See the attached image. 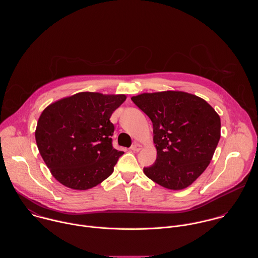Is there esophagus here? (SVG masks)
<instances>
[{
    "label": "esophagus",
    "instance_id": "obj_1",
    "mask_svg": "<svg viewBox=\"0 0 258 258\" xmlns=\"http://www.w3.org/2000/svg\"><path fill=\"white\" fill-rule=\"evenodd\" d=\"M142 148H143V146L140 145V144H138V143H135V144L131 147V149H132L134 152H139Z\"/></svg>",
    "mask_w": 258,
    "mask_h": 258
}]
</instances>
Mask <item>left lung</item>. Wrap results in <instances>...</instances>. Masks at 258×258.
<instances>
[{
	"label": "left lung",
	"instance_id": "8db88e82",
	"mask_svg": "<svg viewBox=\"0 0 258 258\" xmlns=\"http://www.w3.org/2000/svg\"><path fill=\"white\" fill-rule=\"evenodd\" d=\"M132 100L153 123L157 157L144 173L169 190L192 185L216 149L219 115L205 100L186 92L144 93Z\"/></svg>",
	"mask_w": 258,
	"mask_h": 258
}]
</instances>
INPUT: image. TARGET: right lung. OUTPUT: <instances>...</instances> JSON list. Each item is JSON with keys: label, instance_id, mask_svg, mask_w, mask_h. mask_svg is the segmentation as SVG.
Wrapping results in <instances>:
<instances>
[{"label": "right lung", "instance_id": "1", "mask_svg": "<svg viewBox=\"0 0 258 258\" xmlns=\"http://www.w3.org/2000/svg\"><path fill=\"white\" fill-rule=\"evenodd\" d=\"M125 99V95L82 92L45 108L35 141L52 175L63 186L88 190L111 175L123 152L112 147L110 117Z\"/></svg>", "mask_w": 258, "mask_h": 258}]
</instances>
